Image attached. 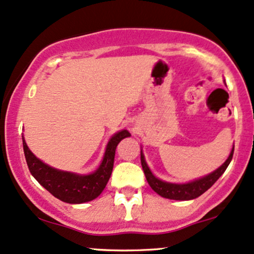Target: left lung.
Returning <instances> with one entry per match:
<instances>
[{
	"instance_id": "obj_1",
	"label": "left lung",
	"mask_w": 254,
	"mask_h": 254,
	"mask_svg": "<svg viewBox=\"0 0 254 254\" xmlns=\"http://www.w3.org/2000/svg\"><path fill=\"white\" fill-rule=\"evenodd\" d=\"M234 154V147L231 149L229 158L227 159L224 164L213 171L212 174L207 175L204 178H200V180L194 181V182L186 183V185H175V183H168L163 182L159 178H157L154 175L150 172L148 166H147L146 160H144L143 154L141 152V165L143 169L144 176L147 178V182L150 186V188L155 191V193L160 195V196L166 197V199L171 200H191L195 197L200 196L201 194H204L207 189H210L211 187L214 185L217 180L222 176L223 172L225 171L228 168V165L230 164L231 159H233Z\"/></svg>"
}]
</instances>
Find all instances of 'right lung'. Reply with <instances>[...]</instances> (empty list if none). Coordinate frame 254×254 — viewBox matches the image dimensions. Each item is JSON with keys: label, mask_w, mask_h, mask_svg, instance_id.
I'll return each instance as SVG.
<instances>
[{"label": "right lung", "mask_w": 254, "mask_h": 254, "mask_svg": "<svg viewBox=\"0 0 254 254\" xmlns=\"http://www.w3.org/2000/svg\"><path fill=\"white\" fill-rule=\"evenodd\" d=\"M129 136L130 133L127 130L117 132L108 142L104 160L100 168L94 174L86 176L59 171L46 165L32 154L23 138L24 154L31 175L50 194L64 202L82 204L94 200L102 193L112 174L117 146L123 138Z\"/></svg>", "instance_id": "1"}]
</instances>
